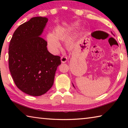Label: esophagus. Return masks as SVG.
Listing matches in <instances>:
<instances>
[{"mask_svg":"<svg viewBox=\"0 0 128 128\" xmlns=\"http://www.w3.org/2000/svg\"><path fill=\"white\" fill-rule=\"evenodd\" d=\"M67 60H68V58L66 57V56H62L61 57V62L62 63L66 62Z\"/></svg>","mask_w":128,"mask_h":128,"instance_id":"obj_1","label":"esophagus"}]
</instances>
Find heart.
I'll use <instances>...</instances> for the list:
<instances>
[{
    "label": "heart",
    "instance_id": "heart-1",
    "mask_svg": "<svg viewBox=\"0 0 128 128\" xmlns=\"http://www.w3.org/2000/svg\"><path fill=\"white\" fill-rule=\"evenodd\" d=\"M69 28L64 26H59L54 30V34L48 33L47 35L46 40L49 48L52 51L56 52L60 48V43L59 40H63L68 36ZM72 44V40L68 38L66 41V45L69 47Z\"/></svg>",
    "mask_w": 128,
    "mask_h": 128
}]
</instances>
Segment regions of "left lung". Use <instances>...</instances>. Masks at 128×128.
<instances>
[{
	"label": "left lung",
	"mask_w": 128,
	"mask_h": 128,
	"mask_svg": "<svg viewBox=\"0 0 128 128\" xmlns=\"http://www.w3.org/2000/svg\"><path fill=\"white\" fill-rule=\"evenodd\" d=\"M111 33L112 34V32H111ZM113 35H114V34H113ZM73 87H74V85H73Z\"/></svg>",
	"instance_id": "1"
}]
</instances>
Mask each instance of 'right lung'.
Listing matches in <instances>:
<instances>
[{
	"label": "right lung",
	"mask_w": 128,
	"mask_h": 128,
	"mask_svg": "<svg viewBox=\"0 0 128 128\" xmlns=\"http://www.w3.org/2000/svg\"><path fill=\"white\" fill-rule=\"evenodd\" d=\"M48 18L34 17L19 26L10 41L9 68L19 89L32 96L46 93L52 86L60 57L47 50L40 37Z\"/></svg>",
	"instance_id": "add662e5"
}]
</instances>
